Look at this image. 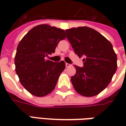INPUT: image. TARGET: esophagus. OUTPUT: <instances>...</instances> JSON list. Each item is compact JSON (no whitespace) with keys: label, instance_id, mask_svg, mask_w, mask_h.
I'll return each instance as SVG.
<instances>
[{"label":"esophagus","instance_id":"esophagus-1","mask_svg":"<svg viewBox=\"0 0 126 126\" xmlns=\"http://www.w3.org/2000/svg\"><path fill=\"white\" fill-rule=\"evenodd\" d=\"M65 65H66V67H69V66H70L71 64H69V63H66Z\"/></svg>","mask_w":126,"mask_h":126}]
</instances>
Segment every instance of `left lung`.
<instances>
[{
	"label": "left lung",
	"instance_id": "8db88e82",
	"mask_svg": "<svg viewBox=\"0 0 126 126\" xmlns=\"http://www.w3.org/2000/svg\"><path fill=\"white\" fill-rule=\"evenodd\" d=\"M75 53L84 56L83 66H75L71 80L75 90L83 96L93 97L109 84L117 69V56L111 43L99 32L87 27L66 30Z\"/></svg>",
	"mask_w": 126,
	"mask_h": 126
}]
</instances>
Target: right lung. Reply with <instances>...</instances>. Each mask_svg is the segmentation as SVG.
<instances>
[{"label":"right lung","mask_w":126,"mask_h":126,"mask_svg":"<svg viewBox=\"0 0 126 126\" xmlns=\"http://www.w3.org/2000/svg\"><path fill=\"white\" fill-rule=\"evenodd\" d=\"M66 37L63 29L41 24L32 29L19 43L15 71L21 84L33 95L43 97L55 89L65 63L53 62L45 57L54 53L59 42Z\"/></svg>","instance_id":"right-lung-1"}]
</instances>
